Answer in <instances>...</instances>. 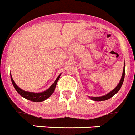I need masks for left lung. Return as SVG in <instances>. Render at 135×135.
Instances as JSON below:
<instances>
[{"mask_svg": "<svg viewBox=\"0 0 135 135\" xmlns=\"http://www.w3.org/2000/svg\"><path fill=\"white\" fill-rule=\"evenodd\" d=\"M124 66H125V64H124V68H123V74H122V77L121 79H120V81H119V84L117 85L116 88H115L114 89H113L111 91H110L109 93H108L107 94L103 96H99V97H90V96H88L89 98L91 99L93 101H105V100H107L111 98L113 95H115L119 90H120V88H121L122 85H123V81H124Z\"/></svg>", "mask_w": 135, "mask_h": 135, "instance_id": "obj_1", "label": "left lung"}]
</instances>
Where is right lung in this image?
Instances as JSON below:
<instances>
[{
    "label": "right lung",
    "mask_w": 135,
    "mask_h": 135,
    "mask_svg": "<svg viewBox=\"0 0 135 135\" xmlns=\"http://www.w3.org/2000/svg\"><path fill=\"white\" fill-rule=\"evenodd\" d=\"M61 74L58 75V77L57 78V79L55 80V81L54 82L53 84L47 90L44 91L43 92H40V93H34V92H29V91H26L23 90V89H20L18 86L15 83V82L14 81L13 79H12V77L11 74V79L12 81V85H13L14 88H15L16 91L22 96V97H24L25 99L28 100H30V101H34V102H41V101H43L44 100L47 99L48 97H50L52 95V93L54 91L55 89H56V85H57V81L60 79V75Z\"/></svg>",
    "instance_id": "right-lung-1"
}]
</instances>
